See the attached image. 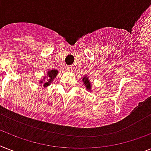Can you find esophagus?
<instances>
[{
    "mask_svg": "<svg viewBox=\"0 0 151 151\" xmlns=\"http://www.w3.org/2000/svg\"><path fill=\"white\" fill-rule=\"evenodd\" d=\"M67 69H68V71H69V72H73V69H74V67H73V65H68V66H67Z\"/></svg>",
    "mask_w": 151,
    "mask_h": 151,
    "instance_id": "obj_1",
    "label": "esophagus"
}]
</instances>
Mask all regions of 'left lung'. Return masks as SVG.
Here are the masks:
<instances>
[{"label":"left lung","instance_id":"8db88e82","mask_svg":"<svg viewBox=\"0 0 151 151\" xmlns=\"http://www.w3.org/2000/svg\"><path fill=\"white\" fill-rule=\"evenodd\" d=\"M83 83L85 84V86L86 88L89 91L91 90V83L89 80V77L87 76H85L83 78Z\"/></svg>","mask_w":151,"mask_h":151}]
</instances>
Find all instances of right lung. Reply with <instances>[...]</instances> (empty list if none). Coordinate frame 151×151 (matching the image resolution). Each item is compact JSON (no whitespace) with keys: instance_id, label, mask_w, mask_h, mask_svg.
<instances>
[{"instance_id":"1","label":"right lung","mask_w":151,"mask_h":151,"mask_svg":"<svg viewBox=\"0 0 151 151\" xmlns=\"http://www.w3.org/2000/svg\"><path fill=\"white\" fill-rule=\"evenodd\" d=\"M58 73V71L56 70V69H52V70L48 71V73H47V76H46L48 77V79L46 80L45 79L46 77L45 76L44 78H43V80L40 81V83H43V81H45L46 82L43 83V86H44V87H47L48 86H49V85L51 84L52 80H54V78L56 77Z\"/></svg>"}]
</instances>
